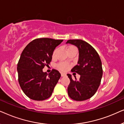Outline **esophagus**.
<instances>
[{"label":"esophagus","mask_w":124,"mask_h":124,"mask_svg":"<svg viewBox=\"0 0 124 124\" xmlns=\"http://www.w3.org/2000/svg\"><path fill=\"white\" fill-rule=\"evenodd\" d=\"M61 75H62V77H65V76H66V74L65 73H62V74H61Z\"/></svg>","instance_id":"obj_1"}]
</instances>
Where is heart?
Here are the masks:
<instances>
[{
  "instance_id": "heart-1",
  "label": "heart",
  "mask_w": 124,
  "mask_h": 124,
  "mask_svg": "<svg viewBox=\"0 0 124 124\" xmlns=\"http://www.w3.org/2000/svg\"><path fill=\"white\" fill-rule=\"evenodd\" d=\"M72 49H76V50H77V48H76V47L71 46H69L68 47V51L72 50ZM56 51H57V48H56L54 50V51H53V53H52V56L55 57L56 53ZM56 67L57 68H59V69H60V70H67L69 67V64L68 63H67V62H61L57 64Z\"/></svg>"
}]
</instances>
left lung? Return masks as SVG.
Wrapping results in <instances>:
<instances>
[{
    "mask_svg": "<svg viewBox=\"0 0 124 124\" xmlns=\"http://www.w3.org/2000/svg\"><path fill=\"white\" fill-rule=\"evenodd\" d=\"M67 43L76 46L79 50L78 64L72 69L81 76L79 80L72 79L68 74L70 84L68 87V94L71 99L83 101L92 97L101 84L103 75L101 62L99 54L87 42L81 39H69Z\"/></svg>",
    "mask_w": 124,
    "mask_h": 124,
    "instance_id": "obj_1",
    "label": "left lung"
}]
</instances>
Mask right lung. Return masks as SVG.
Wrapping results in <instances>:
<instances>
[{
	"instance_id": "1",
	"label": "right lung",
	"mask_w": 124,
	"mask_h": 124,
	"mask_svg": "<svg viewBox=\"0 0 124 124\" xmlns=\"http://www.w3.org/2000/svg\"><path fill=\"white\" fill-rule=\"evenodd\" d=\"M62 40L35 39L22 52L17 68L18 80L23 92L30 99L44 101L52 95L61 74L56 69H52L49 74L42 69L50 64L53 51Z\"/></svg>"
}]
</instances>
